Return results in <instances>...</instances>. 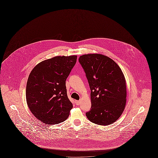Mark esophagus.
<instances>
[{
	"label": "esophagus",
	"instance_id": "esophagus-1",
	"mask_svg": "<svg viewBox=\"0 0 158 158\" xmlns=\"http://www.w3.org/2000/svg\"><path fill=\"white\" fill-rule=\"evenodd\" d=\"M75 102L76 105H80V103H81V101H76Z\"/></svg>",
	"mask_w": 158,
	"mask_h": 158
}]
</instances>
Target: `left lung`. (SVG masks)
<instances>
[{
	"label": "left lung",
	"mask_w": 158,
	"mask_h": 158,
	"mask_svg": "<svg viewBox=\"0 0 158 158\" xmlns=\"http://www.w3.org/2000/svg\"><path fill=\"white\" fill-rule=\"evenodd\" d=\"M90 86L91 109L86 113L88 120L101 126L111 124L120 117L127 101V86L119 66L101 54L79 57Z\"/></svg>",
	"instance_id": "obj_1"
}]
</instances>
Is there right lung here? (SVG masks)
I'll return each mask as SVG.
<instances>
[{
  "label": "right lung",
  "instance_id": "right-lung-1",
  "mask_svg": "<svg viewBox=\"0 0 158 158\" xmlns=\"http://www.w3.org/2000/svg\"><path fill=\"white\" fill-rule=\"evenodd\" d=\"M77 56H56L42 61L31 70L26 87L31 112L46 124L66 120L73 108L68 98L66 81Z\"/></svg>",
  "mask_w": 158,
  "mask_h": 158
}]
</instances>
